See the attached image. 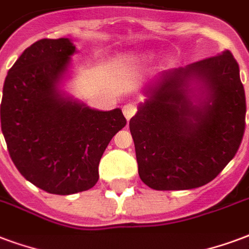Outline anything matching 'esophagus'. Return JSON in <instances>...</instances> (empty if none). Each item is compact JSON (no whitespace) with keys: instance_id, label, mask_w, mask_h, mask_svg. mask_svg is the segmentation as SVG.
<instances>
[{"instance_id":"34e87169","label":"esophagus","mask_w":249,"mask_h":249,"mask_svg":"<svg viewBox=\"0 0 249 249\" xmlns=\"http://www.w3.org/2000/svg\"><path fill=\"white\" fill-rule=\"evenodd\" d=\"M122 110H123V114H124V117H126V119L128 121V119H130V118H131L132 115L135 114L136 107L134 104H127L123 106Z\"/></svg>"}]
</instances>
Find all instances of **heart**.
I'll list each match as a JSON object with an SVG mask.
<instances>
[{
  "mask_svg": "<svg viewBox=\"0 0 249 249\" xmlns=\"http://www.w3.org/2000/svg\"><path fill=\"white\" fill-rule=\"evenodd\" d=\"M152 59V53H149V52H143V53H139V55H136L134 57V61L135 63H147Z\"/></svg>",
  "mask_w": 249,
  "mask_h": 249,
  "instance_id": "heart-1",
  "label": "heart"
}]
</instances>
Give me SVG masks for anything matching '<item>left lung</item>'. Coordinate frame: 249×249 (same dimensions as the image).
Wrapping results in <instances>:
<instances>
[{"instance_id":"1","label":"left lung","mask_w":249,"mask_h":249,"mask_svg":"<svg viewBox=\"0 0 249 249\" xmlns=\"http://www.w3.org/2000/svg\"><path fill=\"white\" fill-rule=\"evenodd\" d=\"M130 119L140 180L155 190L199 188L238 152L246 94L230 51L159 74Z\"/></svg>"}]
</instances>
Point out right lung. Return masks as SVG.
Instances as JSON below:
<instances>
[{
  "mask_svg": "<svg viewBox=\"0 0 249 249\" xmlns=\"http://www.w3.org/2000/svg\"><path fill=\"white\" fill-rule=\"evenodd\" d=\"M77 52L68 38L40 39L9 69L1 130L26 180L47 193L68 196L93 188L110 140L126 126L122 110L91 109L63 84Z\"/></svg>",
  "mask_w": 249,
  "mask_h": 249,
  "instance_id": "right-lung-1",
  "label": "right lung"
}]
</instances>
